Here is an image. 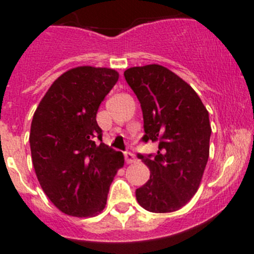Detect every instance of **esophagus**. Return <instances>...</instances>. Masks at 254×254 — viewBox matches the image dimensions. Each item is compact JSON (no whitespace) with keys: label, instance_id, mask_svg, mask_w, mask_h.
<instances>
[{"label":"esophagus","instance_id":"obj_1","mask_svg":"<svg viewBox=\"0 0 254 254\" xmlns=\"http://www.w3.org/2000/svg\"><path fill=\"white\" fill-rule=\"evenodd\" d=\"M124 157H125V162H127V165H130V163H134V162H135V156H134V153H131V152H125V153H124Z\"/></svg>","mask_w":254,"mask_h":254}]
</instances>
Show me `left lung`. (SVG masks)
Returning a JSON list of instances; mask_svg holds the SVG:
<instances>
[{
    "label": "left lung",
    "instance_id": "8db88e82",
    "mask_svg": "<svg viewBox=\"0 0 254 254\" xmlns=\"http://www.w3.org/2000/svg\"><path fill=\"white\" fill-rule=\"evenodd\" d=\"M125 79L141 104L145 135L158 151L137 157L150 170V179L136 189V200L151 212L183 207L200 186L209 158V113L196 92L165 66H135Z\"/></svg>",
    "mask_w": 254,
    "mask_h": 254
}]
</instances>
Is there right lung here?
Instances as JSON below:
<instances>
[{
  "mask_svg": "<svg viewBox=\"0 0 254 254\" xmlns=\"http://www.w3.org/2000/svg\"><path fill=\"white\" fill-rule=\"evenodd\" d=\"M118 71L78 66L53 82L33 115L30 151L35 175L64 214L92 217L106 207L109 187L124 156L102 141L99 106L118 82Z\"/></svg>",
  "mask_w": 254,
  "mask_h": 254,
  "instance_id": "add662e5",
  "label": "right lung"
}]
</instances>
